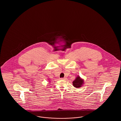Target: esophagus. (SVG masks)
<instances>
[{"label":"esophagus","mask_w":121,"mask_h":121,"mask_svg":"<svg viewBox=\"0 0 121 121\" xmlns=\"http://www.w3.org/2000/svg\"><path fill=\"white\" fill-rule=\"evenodd\" d=\"M60 79H61V80H65V79H66V78H60Z\"/></svg>","instance_id":"34e87169"}]
</instances>
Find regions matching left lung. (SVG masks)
Here are the masks:
<instances>
[{
    "label": "left lung",
    "instance_id": "1",
    "mask_svg": "<svg viewBox=\"0 0 121 121\" xmlns=\"http://www.w3.org/2000/svg\"><path fill=\"white\" fill-rule=\"evenodd\" d=\"M83 80L80 78V77L78 76V77H77L75 80L73 81V84L74 87L78 88L82 86V85L83 83Z\"/></svg>",
    "mask_w": 121,
    "mask_h": 121
}]
</instances>
